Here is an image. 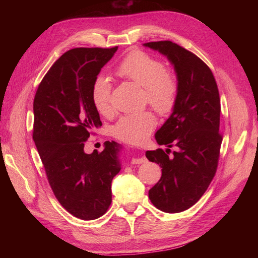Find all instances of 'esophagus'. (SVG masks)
I'll return each instance as SVG.
<instances>
[{"label":"esophagus","instance_id":"1","mask_svg":"<svg viewBox=\"0 0 258 258\" xmlns=\"http://www.w3.org/2000/svg\"><path fill=\"white\" fill-rule=\"evenodd\" d=\"M147 161V159L145 157H143V156H138L136 155L135 157H132L131 159V162L134 163V165H141V163H145Z\"/></svg>","mask_w":258,"mask_h":258}]
</instances>
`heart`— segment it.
Returning <instances> with one entry per match:
<instances>
[{
	"mask_svg": "<svg viewBox=\"0 0 258 258\" xmlns=\"http://www.w3.org/2000/svg\"><path fill=\"white\" fill-rule=\"evenodd\" d=\"M115 74L143 86L144 100L160 114L173 110L179 91L176 76L167 70L165 62L143 50H134L115 69ZM92 101L97 111L104 116L114 113L112 85L101 76L93 84ZM156 124V117L150 110L121 116L114 127L115 138L127 143H140L150 135Z\"/></svg>",
	"mask_w": 258,
	"mask_h": 258,
	"instance_id": "heart-1",
	"label": "heart"
}]
</instances>
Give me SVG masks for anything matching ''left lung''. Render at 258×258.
Returning a JSON list of instances; mask_svg holds the SVG:
<instances>
[{
    "label": "left lung",
    "mask_w": 258,
    "mask_h": 258,
    "mask_svg": "<svg viewBox=\"0 0 258 258\" xmlns=\"http://www.w3.org/2000/svg\"><path fill=\"white\" fill-rule=\"evenodd\" d=\"M144 45L167 56L179 85L173 113L155 135L168 148L146 152L147 159L162 168L150 200L163 212L178 213L196 204L216 173L223 140L220 93L212 71L191 51L171 41ZM171 147H176L172 156Z\"/></svg>",
    "instance_id": "1"
}]
</instances>
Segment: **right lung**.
Segmentation results:
<instances>
[{
  "mask_svg": "<svg viewBox=\"0 0 258 258\" xmlns=\"http://www.w3.org/2000/svg\"><path fill=\"white\" fill-rule=\"evenodd\" d=\"M112 48H73L54 62L34 97L33 140L54 197L84 221L102 216L112 202V179L120 171L119 144L86 154L85 142L102 126L92 87Z\"/></svg>",
  "mask_w": 258,
  "mask_h": 258,
  "instance_id": "add662e5",
  "label": "right lung"
}]
</instances>
